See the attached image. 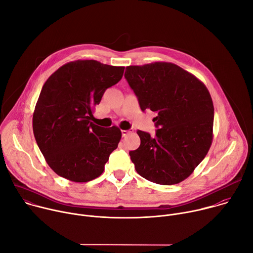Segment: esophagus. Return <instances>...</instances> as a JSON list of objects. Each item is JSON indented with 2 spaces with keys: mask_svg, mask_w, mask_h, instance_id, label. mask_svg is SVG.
<instances>
[{
  "mask_svg": "<svg viewBox=\"0 0 253 253\" xmlns=\"http://www.w3.org/2000/svg\"><path fill=\"white\" fill-rule=\"evenodd\" d=\"M129 132H130L129 130H122V131H121V133H122V136H123V137L127 136V134H128Z\"/></svg>",
  "mask_w": 253,
  "mask_h": 253,
  "instance_id": "obj_1",
  "label": "esophagus"
}]
</instances>
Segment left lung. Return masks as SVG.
<instances>
[{
  "mask_svg": "<svg viewBox=\"0 0 253 253\" xmlns=\"http://www.w3.org/2000/svg\"><path fill=\"white\" fill-rule=\"evenodd\" d=\"M125 78L142 111L156 112L154 137L138 130L141 144L129 155L139 175L172 185L189 177L213 139L214 107L206 86L173 63L128 66Z\"/></svg>",
  "mask_w": 253,
  "mask_h": 253,
  "instance_id": "8db88e82",
  "label": "left lung"
}]
</instances>
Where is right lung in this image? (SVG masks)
Returning a JSON list of instances; mask_svg holds the SVG:
<instances>
[{
	"label": "right lung",
	"mask_w": 253,
	"mask_h": 253,
	"mask_svg": "<svg viewBox=\"0 0 253 253\" xmlns=\"http://www.w3.org/2000/svg\"><path fill=\"white\" fill-rule=\"evenodd\" d=\"M125 67L95 60L69 62L45 82L33 114V132L51 169L73 182L99 177L118 147L121 130L90 122L107 88L117 84Z\"/></svg>",
	"instance_id": "obj_1"
}]
</instances>
